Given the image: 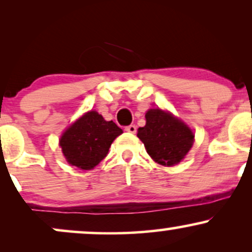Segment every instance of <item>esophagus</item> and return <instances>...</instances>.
Segmentation results:
<instances>
[{"label":"esophagus","instance_id":"1","mask_svg":"<svg viewBox=\"0 0 252 252\" xmlns=\"http://www.w3.org/2000/svg\"><path fill=\"white\" fill-rule=\"evenodd\" d=\"M124 130H126V132H130V134H135L136 132V126H126V128H124Z\"/></svg>","mask_w":252,"mask_h":252}]
</instances>
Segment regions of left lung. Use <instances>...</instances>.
Wrapping results in <instances>:
<instances>
[{
	"mask_svg": "<svg viewBox=\"0 0 252 252\" xmlns=\"http://www.w3.org/2000/svg\"><path fill=\"white\" fill-rule=\"evenodd\" d=\"M146 126L137 129V136L153 160L163 166L180 162L192 148L194 141L192 130L161 109H150L146 114Z\"/></svg>",
	"mask_w": 252,
	"mask_h": 252,
	"instance_id": "obj_1",
	"label": "left lung"
}]
</instances>
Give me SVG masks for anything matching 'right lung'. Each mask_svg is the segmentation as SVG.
Wrapping results in <instances>:
<instances>
[{"mask_svg":"<svg viewBox=\"0 0 252 252\" xmlns=\"http://www.w3.org/2000/svg\"><path fill=\"white\" fill-rule=\"evenodd\" d=\"M122 132L116 123L106 122L102 115L90 111L63 132L60 147L68 163L89 170L105 158L111 143Z\"/></svg>","mask_w":252,"mask_h":252,"instance_id":"1","label":"right lung"}]
</instances>
